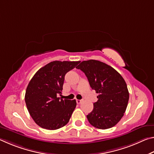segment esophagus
Here are the masks:
<instances>
[{"mask_svg": "<svg viewBox=\"0 0 154 154\" xmlns=\"http://www.w3.org/2000/svg\"><path fill=\"white\" fill-rule=\"evenodd\" d=\"M76 101H77V103L78 104V105H79V104H81L83 102L82 100H76Z\"/></svg>", "mask_w": 154, "mask_h": 154, "instance_id": "obj_1", "label": "esophagus"}]
</instances>
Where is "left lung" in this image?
Masks as SVG:
<instances>
[{"label": "left lung", "mask_w": 154, "mask_h": 154, "mask_svg": "<svg viewBox=\"0 0 154 154\" xmlns=\"http://www.w3.org/2000/svg\"><path fill=\"white\" fill-rule=\"evenodd\" d=\"M76 68L84 72L90 87L99 94L92 111L87 116L90 124L99 129L116 126L124 116L129 100L124 78L113 67L95 60L79 62Z\"/></svg>", "instance_id": "obj_1"}]
</instances>
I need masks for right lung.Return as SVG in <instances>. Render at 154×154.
I'll return each instance as SVG.
<instances>
[{
	"label": "right lung",
	"instance_id": "add662e5",
	"mask_svg": "<svg viewBox=\"0 0 154 154\" xmlns=\"http://www.w3.org/2000/svg\"><path fill=\"white\" fill-rule=\"evenodd\" d=\"M79 61H53L41 68L28 83L25 94L28 111L43 128L57 130L65 126L76 107L75 100L60 99L64 76Z\"/></svg>",
	"mask_w": 154,
	"mask_h": 154
}]
</instances>
